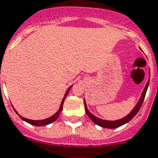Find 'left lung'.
Wrapping results in <instances>:
<instances>
[{"label": "left lung", "instance_id": "left-lung-1", "mask_svg": "<svg viewBox=\"0 0 158 158\" xmlns=\"http://www.w3.org/2000/svg\"><path fill=\"white\" fill-rule=\"evenodd\" d=\"M148 84L149 81L148 82L146 87H145V89L143 90V94L141 96L140 100H139L138 104L136 105L135 108L132 109V111L127 116L123 118L120 119V120H117V121H106V120H102V119L100 118H98L97 117L94 116L91 113H89V111L88 110L87 107H86V104L84 103V107H85L86 114H88V116L89 117V118L92 120L93 122L95 124L98 125V126H100V127H106V128H116V127H120V126H122V125L127 123V122H129L130 120H131L133 117L135 116L136 114H138V112L139 111V109H140L141 107H142V104H143V101H144V98H145V95H146L147 90H148Z\"/></svg>", "mask_w": 158, "mask_h": 158}]
</instances>
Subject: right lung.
<instances>
[{"instance_id": "right-lung-1", "label": "right lung", "mask_w": 158, "mask_h": 158, "mask_svg": "<svg viewBox=\"0 0 158 158\" xmlns=\"http://www.w3.org/2000/svg\"><path fill=\"white\" fill-rule=\"evenodd\" d=\"M71 87H72V86H71ZM71 87L69 88L68 90H67V92H66L65 95H64V97L63 100H62V103H61V105H60V109H59V111H58L56 114H54L52 117H50V118H49L44 119V120H38V121H36V120H31V119L25 118H23V117L20 116V115H19V116L21 118V119H22V120L26 121V122H27L28 123H30V124L35 125V126H44V125H48V124H50V123H51L55 122V120H56V119L59 118L60 113H61V111H62L64 102V99H65L66 96L68 95V94H69V90H70ZM15 113H16V111H15ZM16 114H17V113H16Z\"/></svg>"}]
</instances>
